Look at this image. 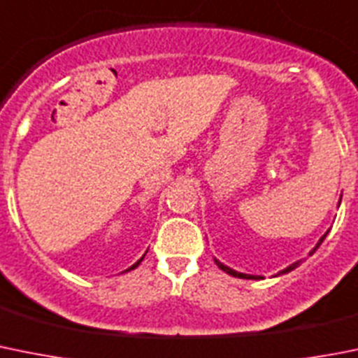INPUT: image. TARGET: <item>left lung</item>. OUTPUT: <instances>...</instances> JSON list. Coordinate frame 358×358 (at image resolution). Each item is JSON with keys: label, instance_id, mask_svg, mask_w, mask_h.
I'll list each match as a JSON object with an SVG mask.
<instances>
[{"label": "left lung", "instance_id": "8db88e82", "mask_svg": "<svg viewBox=\"0 0 358 358\" xmlns=\"http://www.w3.org/2000/svg\"><path fill=\"white\" fill-rule=\"evenodd\" d=\"M327 233H329V231H327ZM327 233H325V235H323V236H322V238H320V242H318V243H316V247H315V249L310 250V255H313V252H315V250H316V249H318V247H320V245H322V242H323V240H325ZM215 263H217V266H219V268H220V270H224V272H226V273H229V275H233V277H238V279H262V277H259V275H249V273H242V272H236V270H233V268H229V266L222 265V263H220V262H217V259H215ZM299 265H300V262L293 263V265H289V266H288V268H285V270H280V272H279V273H288V272H292V270H293V268H296V266H299Z\"/></svg>", "mask_w": 358, "mask_h": 358}]
</instances>
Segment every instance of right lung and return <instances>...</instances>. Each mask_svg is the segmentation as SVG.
<instances>
[{"label": "right lung", "mask_w": 358, "mask_h": 358, "mask_svg": "<svg viewBox=\"0 0 358 358\" xmlns=\"http://www.w3.org/2000/svg\"><path fill=\"white\" fill-rule=\"evenodd\" d=\"M143 258H145V256H143ZM143 258H141V259H139V262H136V263H134V265H132V266H130V268H127V270H134V268H136V266H138V265H139V263H141V262H143ZM127 270H125V272H127Z\"/></svg>", "instance_id": "1"}]
</instances>
